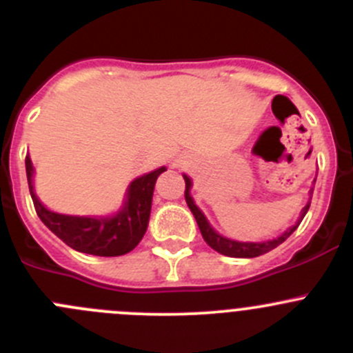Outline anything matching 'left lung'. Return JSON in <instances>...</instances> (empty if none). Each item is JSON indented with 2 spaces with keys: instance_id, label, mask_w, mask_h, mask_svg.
Segmentation results:
<instances>
[{
  "instance_id": "1",
  "label": "left lung",
  "mask_w": 353,
  "mask_h": 353,
  "mask_svg": "<svg viewBox=\"0 0 353 353\" xmlns=\"http://www.w3.org/2000/svg\"><path fill=\"white\" fill-rule=\"evenodd\" d=\"M184 181H186V191H184V198H186V203L188 206H190V210L193 212L194 219H196V223L199 227V232H201L203 239H205V243L210 245L212 249H215L216 252H220V254L223 256H230V258H256V256H261L265 254V252L272 251V249H275L276 245H280L283 243V241L287 239V237L292 236V232H294L295 229L299 227V223L302 222V219L305 216V213H307L309 206H311V196H312V188L311 191H309V201L307 205L302 208L301 212V216H299V220L295 222V225L288 227L285 232L282 234V236L275 237V239L272 241H265V243H241V241H232V239H227V237L220 236L216 230H213V227L210 225V222L206 220V216L203 215L201 210L198 208L196 205H194V199L191 196V179L190 177L184 174Z\"/></svg>"
}]
</instances>
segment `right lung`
<instances>
[{"label":"right lung","instance_id":"1","mask_svg":"<svg viewBox=\"0 0 353 353\" xmlns=\"http://www.w3.org/2000/svg\"><path fill=\"white\" fill-rule=\"evenodd\" d=\"M28 190L39 219L52 234L74 251L94 256H121L133 251L143 239L150 220L152 196L157 177L165 167L137 177L126 191L124 205L112 216H77L51 212L39 201L34 191V167L30 157H25Z\"/></svg>","mask_w":353,"mask_h":353}]
</instances>
